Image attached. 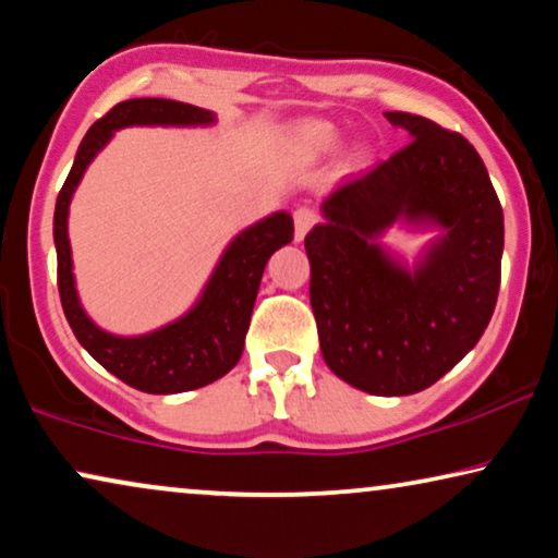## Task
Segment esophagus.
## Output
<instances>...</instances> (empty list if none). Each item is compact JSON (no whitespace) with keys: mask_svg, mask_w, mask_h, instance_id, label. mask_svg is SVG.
<instances>
[{"mask_svg":"<svg viewBox=\"0 0 558 558\" xmlns=\"http://www.w3.org/2000/svg\"><path fill=\"white\" fill-rule=\"evenodd\" d=\"M317 220H319V216H317L315 208H310V205H300V208L294 210V235H296V241H302L304 235H307L310 228L317 223Z\"/></svg>","mask_w":558,"mask_h":558,"instance_id":"obj_1","label":"esophagus"}]
</instances>
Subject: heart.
<instances>
[{
    "mask_svg": "<svg viewBox=\"0 0 558 558\" xmlns=\"http://www.w3.org/2000/svg\"><path fill=\"white\" fill-rule=\"evenodd\" d=\"M296 147L307 155H323V151H330L335 144H338V132H335L332 124L327 121H304V124L296 129L294 134Z\"/></svg>",
    "mask_w": 558,
    "mask_h": 558,
    "instance_id": "obj_1",
    "label": "heart"
}]
</instances>
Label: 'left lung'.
Here are the masks:
<instances>
[{
	"label": "left lung",
	"instance_id": "1",
	"mask_svg": "<svg viewBox=\"0 0 558 558\" xmlns=\"http://www.w3.org/2000/svg\"><path fill=\"white\" fill-rule=\"evenodd\" d=\"M407 147L325 197L304 239L319 350L335 376L373 396L424 391L490 323L500 289L502 208L483 159L460 132L386 111ZM448 233L414 272L375 243L396 219Z\"/></svg>",
	"mask_w": 558,
	"mask_h": 558
}]
</instances>
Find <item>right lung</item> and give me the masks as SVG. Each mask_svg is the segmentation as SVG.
Wrapping results in <instances>:
<instances>
[{"instance_id": "1", "label": "right lung", "mask_w": 558, "mask_h": 558, "mask_svg": "<svg viewBox=\"0 0 558 558\" xmlns=\"http://www.w3.org/2000/svg\"><path fill=\"white\" fill-rule=\"evenodd\" d=\"M213 113L197 106L170 101V98H129L96 121L83 136L78 155L58 193L56 235L58 251V292L68 325L83 348L106 371L144 393L193 391L223 378L239 363L246 340L251 312L262 284L264 266L271 254L294 239V223L289 213L258 220L241 235H235L223 258L213 271L201 302L162 330L142 338H117L90 323L83 312L73 281L71 241H68V205L73 190L104 144L117 129L124 126H195L213 124Z\"/></svg>"}]
</instances>
